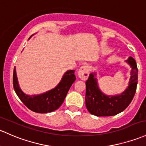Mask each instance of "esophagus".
<instances>
[{"label": "esophagus", "instance_id": "34e87169", "mask_svg": "<svg viewBox=\"0 0 146 146\" xmlns=\"http://www.w3.org/2000/svg\"><path fill=\"white\" fill-rule=\"evenodd\" d=\"M89 73H90V68H89L88 66H82L80 68L78 72V77L81 80H86L89 76Z\"/></svg>", "mask_w": 146, "mask_h": 146}]
</instances>
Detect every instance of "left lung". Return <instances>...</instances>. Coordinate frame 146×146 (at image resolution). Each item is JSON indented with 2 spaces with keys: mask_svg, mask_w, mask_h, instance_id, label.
Listing matches in <instances>:
<instances>
[{
  "mask_svg": "<svg viewBox=\"0 0 146 146\" xmlns=\"http://www.w3.org/2000/svg\"><path fill=\"white\" fill-rule=\"evenodd\" d=\"M126 62L131 68L129 86L122 94L108 96L99 89L96 73H90L86 81L85 104L91 114L98 117L113 116L121 113L127 108L134 98L138 82V68L136 63L131 56Z\"/></svg>",
  "mask_w": 146,
  "mask_h": 146,
  "instance_id": "8db88e82",
  "label": "left lung"
}]
</instances>
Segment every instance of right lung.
I'll list each match as a JSON object with an SVG mask.
<instances>
[{"label":"right lung","instance_id":"1","mask_svg":"<svg viewBox=\"0 0 146 146\" xmlns=\"http://www.w3.org/2000/svg\"><path fill=\"white\" fill-rule=\"evenodd\" d=\"M74 73V70L66 72L60 82L52 90L40 94L28 95L23 92L19 87L15 67L13 71L14 90L19 99L29 109L38 113H50L58 109L63 104L69 89L76 79Z\"/></svg>","mask_w":146,"mask_h":146}]
</instances>
